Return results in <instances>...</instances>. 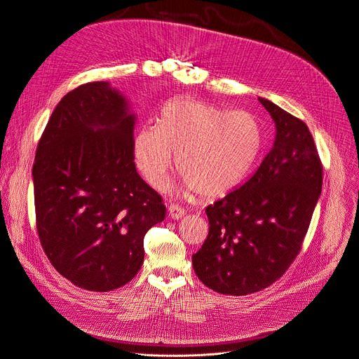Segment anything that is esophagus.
<instances>
[{"instance_id": "34e87169", "label": "esophagus", "mask_w": 359, "mask_h": 359, "mask_svg": "<svg viewBox=\"0 0 359 359\" xmlns=\"http://www.w3.org/2000/svg\"><path fill=\"white\" fill-rule=\"evenodd\" d=\"M168 215L171 219H180L187 215V210L182 209V207H179L176 204H171V205H168Z\"/></svg>"}]
</instances>
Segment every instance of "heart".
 Returning <instances> with one entry per match:
<instances>
[{
  "label": "heart",
  "mask_w": 359,
  "mask_h": 359,
  "mask_svg": "<svg viewBox=\"0 0 359 359\" xmlns=\"http://www.w3.org/2000/svg\"><path fill=\"white\" fill-rule=\"evenodd\" d=\"M262 147L264 131L255 114L189 98L165 104L159 123L144 125L134 138L135 164L154 188L165 187L177 159L182 189L203 196L236 189L257 164Z\"/></svg>",
  "instance_id": "1"
}]
</instances>
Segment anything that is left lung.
I'll return each mask as SVG.
<instances>
[{"instance_id":"obj_1","label":"left lung","mask_w":359,"mask_h":359,"mask_svg":"<svg viewBox=\"0 0 359 359\" xmlns=\"http://www.w3.org/2000/svg\"><path fill=\"white\" fill-rule=\"evenodd\" d=\"M276 125L261 165L236 191L205 209L209 236L192 255L213 291L248 295L280 279L302 249L322 191V164L307 125L258 98Z\"/></svg>"}]
</instances>
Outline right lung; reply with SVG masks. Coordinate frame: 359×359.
Masks as SVG:
<instances>
[{
  "label": "right lung",
  "mask_w": 359,
  "mask_h": 359,
  "mask_svg": "<svg viewBox=\"0 0 359 359\" xmlns=\"http://www.w3.org/2000/svg\"><path fill=\"white\" fill-rule=\"evenodd\" d=\"M135 114L109 82L57 102L32 167L40 243L56 271L86 291L134 279L147 231L163 222L161 195L134 164Z\"/></svg>",
  "instance_id": "right-lung-1"
}]
</instances>
